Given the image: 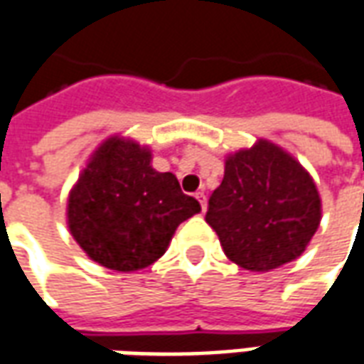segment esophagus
Returning a JSON list of instances; mask_svg holds the SVG:
<instances>
[{"label":"esophagus","mask_w":364,"mask_h":364,"mask_svg":"<svg viewBox=\"0 0 364 364\" xmlns=\"http://www.w3.org/2000/svg\"><path fill=\"white\" fill-rule=\"evenodd\" d=\"M197 198L198 203H200V206H203V210H206V195L200 191V193H197Z\"/></svg>","instance_id":"1"}]
</instances>
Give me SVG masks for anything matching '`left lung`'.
<instances>
[{
    "instance_id": "obj_1",
    "label": "left lung",
    "mask_w": 364,
    "mask_h": 364,
    "mask_svg": "<svg viewBox=\"0 0 364 364\" xmlns=\"http://www.w3.org/2000/svg\"><path fill=\"white\" fill-rule=\"evenodd\" d=\"M320 220L321 198L312 175L263 138L226 156L224 179L206 213L226 257L253 273L298 259Z\"/></svg>"
}]
</instances>
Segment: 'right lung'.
I'll use <instances>...</instances> for the list:
<instances>
[{
	"label": "right lung",
	"instance_id": "1",
	"mask_svg": "<svg viewBox=\"0 0 364 364\" xmlns=\"http://www.w3.org/2000/svg\"><path fill=\"white\" fill-rule=\"evenodd\" d=\"M200 213L173 173L151 167V150L109 136L91 154L68 197V228L91 261L130 273L158 261L177 226Z\"/></svg>",
	"mask_w": 364,
	"mask_h": 364
}]
</instances>
